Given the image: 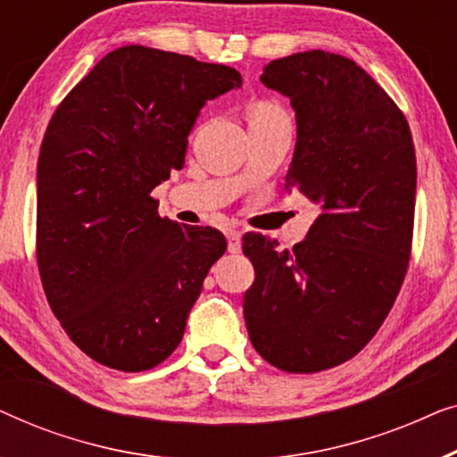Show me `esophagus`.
<instances>
[{
  "instance_id": "obj_1",
  "label": "esophagus",
  "mask_w": 457,
  "mask_h": 457,
  "mask_svg": "<svg viewBox=\"0 0 457 457\" xmlns=\"http://www.w3.org/2000/svg\"><path fill=\"white\" fill-rule=\"evenodd\" d=\"M227 239H228V252L230 253H239L241 252V233H239V230H228Z\"/></svg>"
}]
</instances>
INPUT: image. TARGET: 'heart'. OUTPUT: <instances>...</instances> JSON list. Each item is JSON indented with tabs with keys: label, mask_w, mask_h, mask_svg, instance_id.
<instances>
[{
	"label": "heart",
	"mask_w": 457,
	"mask_h": 457,
	"mask_svg": "<svg viewBox=\"0 0 457 457\" xmlns=\"http://www.w3.org/2000/svg\"><path fill=\"white\" fill-rule=\"evenodd\" d=\"M278 118H287L280 105L274 102H258L249 110V124L252 122H266V120H278Z\"/></svg>",
	"instance_id": "1"
}]
</instances>
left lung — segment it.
<instances>
[{"label": "left lung", "mask_w": 457, "mask_h": 457, "mask_svg": "<svg viewBox=\"0 0 457 457\" xmlns=\"http://www.w3.org/2000/svg\"><path fill=\"white\" fill-rule=\"evenodd\" d=\"M291 99L297 143L285 189L320 214L293 249L243 237L255 280L243 316L255 352L285 372L352 360L377 335L410 262L416 154L408 120L353 60L312 49L260 77Z\"/></svg>", "instance_id": "8db88e82"}]
</instances>
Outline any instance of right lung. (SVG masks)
Masks as SVG:
<instances>
[{
	"mask_svg": "<svg viewBox=\"0 0 457 457\" xmlns=\"http://www.w3.org/2000/svg\"><path fill=\"white\" fill-rule=\"evenodd\" d=\"M241 83L230 66L127 46L54 112L37 162V264L62 328L99 364L149 370L183 339L227 239L162 218L149 193L185 166L205 102Z\"/></svg>",
	"mask_w": 457,
	"mask_h": 457,
	"instance_id": "add662e5",
	"label": "right lung"
}]
</instances>
